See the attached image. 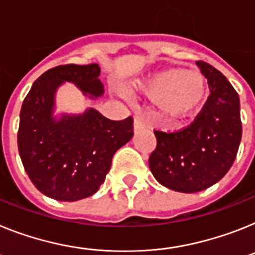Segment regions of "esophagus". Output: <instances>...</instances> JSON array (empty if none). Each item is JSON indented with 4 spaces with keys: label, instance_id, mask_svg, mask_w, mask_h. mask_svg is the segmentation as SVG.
<instances>
[{
    "label": "esophagus",
    "instance_id": "esophagus-1",
    "mask_svg": "<svg viewBox=\"0 0 255 255\" xmlns=\"http://www.w3.org/2000/svg\"><path fill=\"white\" fill-rule=\"evenodd\" d=\"M145 128V124L143 123L142 120L139 119V117H135V119H134V131H139V130H142V129H144Z\"/></svg>",
    "mask_w": 255,
    "mask_h": 255
}]
</instances>
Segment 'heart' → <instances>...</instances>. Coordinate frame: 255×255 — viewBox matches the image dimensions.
Listing matches in <instances>:
<instances>
[{"mask_svg":"<svg viewBox=\"0 0 255 255\" xmlns=\"http://www.w3.org/2000/svg\"><path fill=\"white\" fill-rule=\"evenodd\" d=\"M136 88L156 101L162 115L183 119L199 110L208 98L205 77L196 71L167 68L154 73Z\"/></svg>","mask_w":255,"mask_h":255,"instance_id":"obj_1","label":"heart"}]
</instances>
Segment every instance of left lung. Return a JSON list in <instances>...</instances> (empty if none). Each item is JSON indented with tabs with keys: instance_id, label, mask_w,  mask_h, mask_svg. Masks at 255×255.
Returning <instances> with one entry per match:
<instances>
[{
	"instance_id": "1",
	"label": "left lung",
	"mask_w": 255,
	"mask_h": 255,
	"mask_svg": "<svg viewBox=\"0 0 255 255\" xmlns=\"http://www.w3.org/2000/svg\"><path fill=\"white\" fill-rule=\"evenodd\" d=\"M209 95L193 123L178 131L154 130L156 149L149 169L158 183L178 192H200L225 177L236 158L243 135L240 99L213 65L199 60Z\"/></svg>"
}]
</instances>
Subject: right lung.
<instances>
[{
	"label": "right lung",
	"mask_w": 255,
	"mask_h": 255,
	"mask_svg": "<svg viewBox=\"0 0 255 255\" xmlns=\"http://www.w3.org/2000/svg\"><path fill=\"white\" fill-rule=\"evenodd\" d=\"M101 68L93 64L58 65L37 78L23 101L18 148L37 190L59 201L94 195L110 171L113 154L132 138V117L107 119L94 108L82 115L53 116L56 89L73 82L85 95L101 97Z\"/></svg>",
	"instance_id": "right-lung-1"
}]
</instances>
